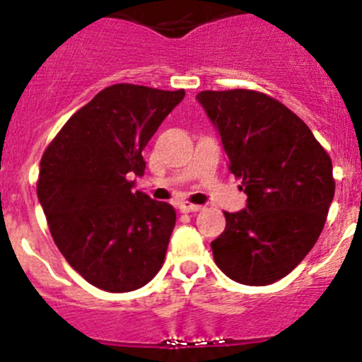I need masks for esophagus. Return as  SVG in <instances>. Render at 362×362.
I'll return each instance as SVG.
<instances>
[{"mask_svg": "<svg viewBox=\"0 0 362 362\" xmlns=\"http://www.w3.org/2000/svg\"><path fill=\"white\" fill-rule=\"evenodd\" d=\"M178 209H180L182 212H198L202 211V205H192V204H185V202H182V204H178Z\"/></svg>", "mask_w": 362, "mask_h": 362, "instance_id": "obj_1", "label": "esophagus"}]
</instances>
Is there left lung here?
<instances>
[{"instance_id": "1", "label": "left lung", "mask_w": 362, "mask_h": 362, "mask_svg": "<svg viewBox=\"0 0 362 362\" xmlns=\"http://www.w3.org/2000/svg\"><path fill=\"white\" fill-rule=\"evenodd\" d=\"M218 130L246 207L225 212L211 243L227 276L268 286L291 273L318 241L334 198L332 160L313 132L280 101L248 89L197 96Z\"/></svg>"}]
</instances>
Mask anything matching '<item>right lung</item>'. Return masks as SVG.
I'll return each mask as SVG.
<instances>
[{
  "label": "right lung",
  "mask_w": 362,
  "mask_h": 362,
  "mask_svg": "<svg viewBox=\"0 0 362 362\" xmlns=\"http://www.w3.org/2000/svg\"><path fill=\"white\" fill-rule=\"evenodd\" d=\"M180 90L117 83L69 117L40 158L37 197L53 241L89 284L109 293L146 286L162 268L177 212L134 191L143 150Z\"/></svg>",
  "instance_id": "right-lung-1"
}]
</instances>
